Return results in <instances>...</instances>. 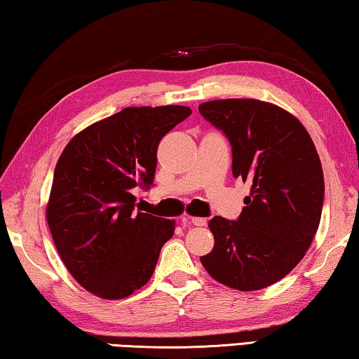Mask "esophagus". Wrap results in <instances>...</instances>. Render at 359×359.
Returning a JSON list of instances; mask_svg holds the SVG:
<instances>
[{"label":"esophagus","mask_w":359,"mask_h":359,"mask_svg":"<svg viewBox=\"0 0 359 359\" xmlns=\"http://www.w3.org/2000/svg\"><path fill=\"white\" fill-rule=\"evenodd\" d=\"M190 223H193L194 226H205V224H208V220H205V218H201V217H191Z\"/></svg>","instance_id":"34e87169"}]
</instances>
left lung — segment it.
<instances>
[{"label": "left lung", "mask_w": 359, "mask_h": 359, "mask_svg": "<svg viewBox=\"0 0 359 359\" xmlns=\"http://www.w3.org/2000/svg\"><path fill=\"white\" fill-rule=\"evenodd\" d=\"M199 114L228 137L234 177L250 184L238 220L209 222L215 245L201 263L229 288H266L293 271L318 229L325 179L317 149L301 121L271 102L208 101Z\"/></svg>", "instance_id": "obj_1"}]
</instances>
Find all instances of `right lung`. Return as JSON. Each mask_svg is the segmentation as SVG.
I'll list each match as a JSON object with an SVG mask.
<instances>
[{
    "label": "right lung",
    "instance_id": "1",
    "mask_svg": "<svg viewBox=\"0 0 359 359\" xmlns=\"http://www.w3.org/2000/svg\"><path fill=\"white\" fill-rule=\"evenodd\" d=\"M185 106L126 107L66 145L53 172L47 223L71 276L95 296L121 299L154 274L174 222L135 212L131 190L154 185L163 136Z\"/></svg>",
    "mask_w": 359,
    "mask_h": 359
}]
</instances>
